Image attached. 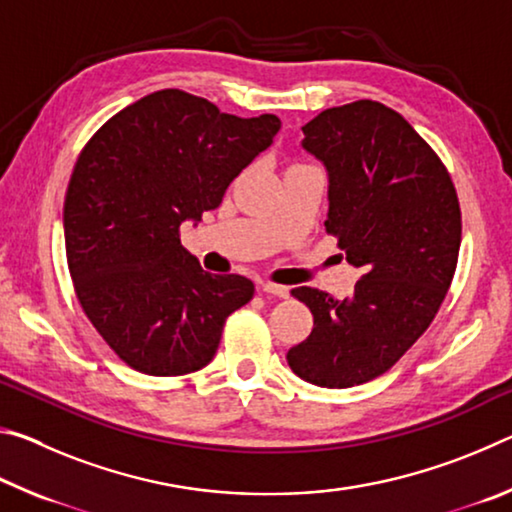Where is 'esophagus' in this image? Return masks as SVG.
I'll use <instances>...</instances> for the list:
<instances>
[{
	"mask_svg": "<svg viewBox=\"0 0 512 512\" xmlns=\"http://www.w3.org/2000/svg\"><path fill=\"white\" fill-rule=\"evenodd\" d=\"M257 291L271 293V296H277V298H289V287H282V284H273V282H259Z\"/></svg>",
	"mask_w": 512,
	"mask_h": 512,
	"instance_id": "esophagus-1",
	"label": "esophagus"
}]
</instances>
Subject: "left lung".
Wrapping results in <instances>:
<instances>
[{"label": "left lung", "mask_w": 512, "mask_h": 512, "mask_svg": "<svg viewBox=\"0 0 512 512\" xmlns=\"http://www.w3.org/2000/svg\"><path fill=\"white\" fill-rule=\"evenodd\" d=\"M302 133V149L327 169L325 228L361 280L345 300L291 291L314 329L287 361L309 384L350 388L393 368L438 314L458 262L461 207L445 164L384 103L323 110Z\"/></svg>", "instance_id": "left-lung-1"}]
</instances>
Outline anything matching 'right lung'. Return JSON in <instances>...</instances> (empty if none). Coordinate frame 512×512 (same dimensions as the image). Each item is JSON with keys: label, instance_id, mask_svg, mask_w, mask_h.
<instances>
[{"label": "right lung", "instance_id": "obj_1", "mask_svg": "<svg viewBox=\"0 0 512 512\" xmlns=\"http://www.w3.org/2000/svg\"><path fill=\"white\" fill-rule=\"evenodd\" d=\"M275 115L241 119L183 90H160L110 117L85 144L65 194V253L76 296L117 357L153 377L201 370L244 275H214L180 244L228 185L273 144Z\"/></svg>", "mask_w": 512, "mask_h": 512}]
</instances>
